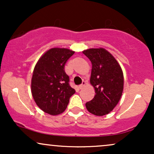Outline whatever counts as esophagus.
Instances as JSON below:
<instances>
[{"instance_id": "obj_1", "label": "esophagus", "mask_w": 154, "mask_h": 154, "mask_svg": "<svg viewBox=\"0 0 154 154\" xmlns=\"http://www.w3.org/2000/svg\"><path fill=\"white\" fill-rule=\"evenodd\" d=\"M85 85H86V82H85V81H83L82 84H81L80 85H79V89H82V88L85 87Z\"/></svg>"}]
</instances>
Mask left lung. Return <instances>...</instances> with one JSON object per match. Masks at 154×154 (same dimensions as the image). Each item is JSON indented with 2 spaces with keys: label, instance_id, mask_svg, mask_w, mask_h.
Masks as SVG:
<instances>
[{
  "label": "left lung",
  "instance_id": "1",
  "mask_svg": "<svg viewBox=\"0 0 154 154\" xmlns=\"http://www.w3.org/2000/svg\"><path fill=\"white\" fill-rule=\"evenodd\" d=\"M82 53L92 63L90 82L95 93L85 106L95 116L106 115L115 108L122 95V69L114 56L103 48L87 49Z\"/></svg>",
  "mask_w": 154,
  "mask_h": 154
}]
</instances>
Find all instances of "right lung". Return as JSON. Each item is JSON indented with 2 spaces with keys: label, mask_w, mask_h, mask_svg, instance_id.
I'll use <instances>...</instances> for the list:
<instances>
[{
  "label": "right lung",
  "mask_w": 154,
  "mask_h": 154,
  "mask_svg": "<svg viewBox=\"0 0 154 154\" xmlns=\"http://www.w3.org/2000/svg\"><path fill=\"white\" fill-rule=\"evenodd\" d=\"M74 54L69 49L53 48L39 59L34 68L32 95L38 106L51 115L66 110L70 97L75 93L64 71L65 63Z\"/></svg>",
  "instance_id": "right-lung-1"
}]
</instances>
